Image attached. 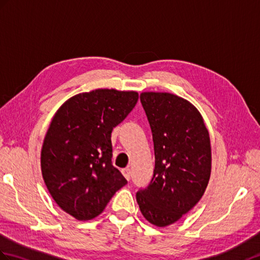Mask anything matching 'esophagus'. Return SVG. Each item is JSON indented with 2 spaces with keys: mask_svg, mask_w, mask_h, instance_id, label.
I'll use <instances>...</instances> for the list:
<instances>
[{
  "mask_svg": "<svg viewBox=\"0 0 260 260\" xmlns=\"http://www.w3.org/2000/svg\"><path fill=\"white\" fill-rule=\"evenodd\" d=\"M122 173H123V175H124L126 179H127V180L131 179V168L129 167L124 168V170L122 171Z\"/></svg>",
  "mask_w": 260,
  "mask_h": 260,
  "instance_id": "34e87169",
  "label": "esophagus"
}]
</instances>
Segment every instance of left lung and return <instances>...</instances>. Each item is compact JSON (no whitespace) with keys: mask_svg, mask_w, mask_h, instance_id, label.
Masks as SVG:
<instances>
[{"mask_svg":"<svg viewBox=\"0 0 260 260\" xmlns=\"http://www.w3.org/2000/svg\"><path fill=\"white\" fill-rule=\"evenodd\" d=\"M141 103L153 134L155 170L136 201L150 224L166 227L206 190L212 172L209 133L197 108L177 95L144 92Z\"/></svg>","mask_w":260,"mask_h":260,"instance_id":"1","label":"left lung"}]
</instances>
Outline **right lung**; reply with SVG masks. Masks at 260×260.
Masks as SVG:
<instances>
[{
	"mask_svg": "<svg viewBox=\"0 0 260 260\" xmlns=\"http://www.w3.org/2000/svg\"><path fill=\"white\" fill-rule=\"evenodd\" d=\"M134 90L100 88L66 101L53 116L41 152L54 201L78 220L98 217L127 180L112 164L113 128L134 108Z\"/></svg>",
	"mask_w": 260,
	"mask_h": 260,
	"instance_id": "right-lung-1",
	"label": "right lung"
}]
</instances>
